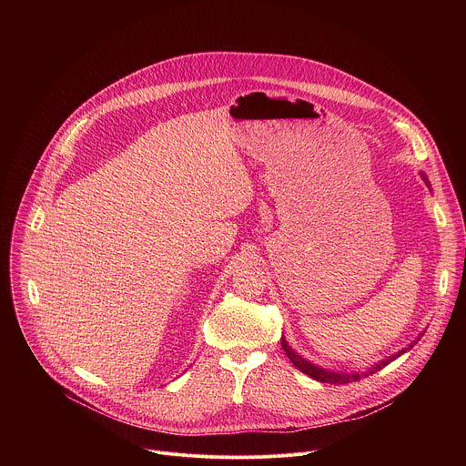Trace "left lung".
<instances>
[{"instance_id":"obj_1","label":"left lung","mask_w":466,"mask_h":466,"mask_svg":"<svg viewBox=\"0 0 466 466\" xmlns=\"http://www.w3.org/2000/svg\"><path fill=\"white\" fill-rule=\"evenodd\" d=\"M424 336V334H422ZM420 338H417V341H419ZM417 341H413L408 349H404V350H400V352H396V354H392L390 358H387V360H383V361H380V363H376V365H372L369 370H365V372H334V370H326V369H320V367H317V365H313V363H309V361H306L304 358H300L289 345H288V341L282 338V349H284V352H286V356L291 360V363L300 370V372H304V374H308L309 378H313V380H317V381H322V383H334V385H343V383H352V381H358V380H361L363 376H370V374H374V372H378L380 369H383L385 365H389L390 361H394L396 358H400L406 350H410Z\"/></svg>"}]
</instances>
